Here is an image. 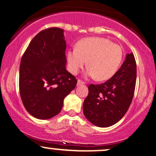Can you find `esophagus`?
<instances>
[{"label":"esophagus","mask_w":156,"mask_h":156,"mask_svg":"<svg viewBox=\"0 0 156 156\" xmlns=\"http://www.w3.org/2000/svg\"><path fill=\"white\" fill-rule=\"evenodd\" d=\"M84 84H85V82H84L83 81H82V80H78L77 85H84Z\"/></svg>","instance_id":"1"}]
</instances>
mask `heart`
Returning a JSON list of instances; mask_svg holds the SVG:
<instances>
[{
    "instance_id": "obj_1",
    "label": "heart",
    "mask_w": 156,
    "mask_h": 156,
    "mask_svg": "<svg viewBox=\"0 0 156 156\" xmlns=\"http://www.w3.org/2000/svg\"><path fill=\"white\" fill-rule=\"evenodd\" d=\"M120 45L102 37L87 38L78 43L76 49L68 52L69 71L76 74L87 65L86 75L96 76L97 80H109L115 74L122 60Z\"/></svg>"
}]
</instances>
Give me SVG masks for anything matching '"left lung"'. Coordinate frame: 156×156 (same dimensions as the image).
Instances as JSON below:
<instances>
[{
	"label": "left lung",
	"mask_w": 156,
	"mask_h": 156,
	"mask_svg": "<svg viewBox=\"0 0 156 156\" xmlns=\"http://www.w3.org/2000/svg\"><path fill=\"white\" fill-rule=\"evenodd\" d=\"M136 80V60L130 53L112 77L102 84L88 86V96L83 103L85 118L98 127H109L118 122L131 105Z\"/></svg>",
	"instance_id": "1"
}]
</instances>
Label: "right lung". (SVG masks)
Listing matches in <instances>:
<instances>
[{
  "label": "right lung",
  "instance_id": "add662e5",
  "mask_svg": "<svg viewBox=\"0 0 156 156\" xmlns=\"http://www.w3.org/2000/svg\"><path fill=\"white\" fill-rule=\"evenodd\" d=\"M63 30L49 27L38 33L24 52L20 66L22 101L34 118L46 120L61 111L63 100L77 80L66 69Z\"/></svg>",
  "mask_w": 156,
  "mask_h": 156
}]
</instances>
